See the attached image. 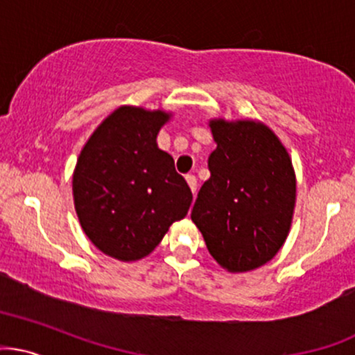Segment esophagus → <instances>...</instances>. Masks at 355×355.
Segmentation results:
<instances>
[{
  "label": "esophagus",
  "instance_id": "obj_1",
  "mask_svg": "<svg viewBox=\"0 0 355 355\" xmlns=\"http://www.w3.org/2000/svg\"><path fill=\"white\" fill-rule=\"evenodd\" d=\"M185 180H187V184H189L190 190H192L193 196H196V192H197V178H196V175H187Z\"/></svg>",
  "mask_w": 355,
  "mask_h": 355
}]
</instances>
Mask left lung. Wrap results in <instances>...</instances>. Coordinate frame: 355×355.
<instances>
[{
	"mask_svg": "<svg viewBox=\"0 0 355 355\" xmlns=\"http://www.w3.org/2000/svg\"><path fill=\"white\" fill-rule=\"evenodd\" d=\"M216 150L192 220L214 259L229 272L263 266L285 244L297 177L286 148L261 121H209Z\"/></svg>",
	"mask_w": 355,
	"mask_h": 355,
	"instance_id": "obj_1",
	"label": "left lung"
}]
</instances>
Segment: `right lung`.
I'll return each mask as SVG.
<instances>
[{"label":"right lung","mask_w":355,"mask_h":355,"mask_svg":"<svg viewBox=\"0 0 355 355\" xmlns=\"http://www.w3.org/2000/svg\"><path fill=\"white\" fill-rule=\"evenodd\" d=\"M171 112L121 106L87 139L72 175L80 227L111 258L138 261L162 243L192 204L173 158L157 136Z\"/></svg>","instance_id":"1"}]
</instances>
